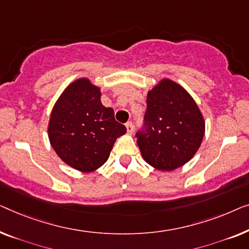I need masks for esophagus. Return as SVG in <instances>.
I'll use <instances>...</instances> for the list:
<instances>
[{"mask_svg": "<svg viewBox=\"0 0 249 249\" xmlns=\"http://www.w3.org/2000/svg\"><path fill=\"white\" fill-rule=\"evenodd\" d=\"M126 129H127V133L128 134H132L133 132H134V125H133L132 122H128V123H126Z\"/></svg>", "mask_w": 249, "mask_h": 249, "instance_id": "esophagus-1", "label": "esophagus"}]
</instances>
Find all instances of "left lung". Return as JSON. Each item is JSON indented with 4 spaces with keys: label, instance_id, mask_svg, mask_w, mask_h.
<instances>
[{
    "label": "left lung",
    "instance_id": "left-lung-1",
    "mask_svg": "<svg viewBox=\"0 0 249 249\" xmlns=\"http://www.w3.org/2000/svg\"><path fill=\"white\" fill-rule=\"evenodd\" d=\"M205 122L195 100L180 85L162 79L148 91L144 128L136 133L141 155L150 166L171 171L197 152Z\"/></svg>",
    "mask_w": 249,
    "mask_h": 249
}]
</instances>
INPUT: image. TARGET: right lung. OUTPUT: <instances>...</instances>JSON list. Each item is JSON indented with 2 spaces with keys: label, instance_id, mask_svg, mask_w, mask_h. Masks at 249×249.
I'll return each mask as SVG.
<instances>
[{
  "label": "right lung",
  "instance_id": "right-lung-1",
  "mask_svg": "<svg viewBox=\"0 0 249 249\" xmlns=\"http://www.w3.org/2000/svg\"><path fill=\"white\" fill-rule=\"evenodd\" d=\"M99 87L87 78L66 87L56 101L48 123V138L57 156L70 167L90 173L109 158L126 127L116 122L114 109L100 100Z\"/></svg>",
  "mask_w": 249,
  "mask_h": 249
}]
</instances>
